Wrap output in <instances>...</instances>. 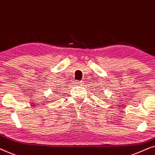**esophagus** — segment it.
Returning a JSON list of instances; mask_svg holds the SVG:
<instances>
[{
	"label": "esophagus",
	"instance_id": "34e87169",
	"mask_svg": "<svg viewBox=\"0 0 155 155\" xmlns=\"http://www.w3.org/2000/svg\"><path fill=\"white\" fill-rule=\"evenodd\" d=\"M75 85L77 86H82V82H78V81H76L75 82Z\"/></svg>",
	"mask_w": 155,
	"mask_h": 155
}]
</instances>
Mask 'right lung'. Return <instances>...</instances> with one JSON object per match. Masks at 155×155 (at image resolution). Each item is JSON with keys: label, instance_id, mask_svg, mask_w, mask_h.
<instances>
[{"label": "right lung", "instance_id": "add662e5", "mask_svg": "<svg viewBox=\"0 0 155 155\" xmlns=\"http://www.w3.org/2000/svg\"><path fill=\"white\" fill-rule=\"evenodd\" d=\"M57 90V89L56 88V90ZM54 92H57V91H54Z\"/></svg>", "mask_w": 155, "mask_h": 155}]
</instances>
